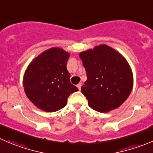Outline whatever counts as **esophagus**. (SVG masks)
Listing matches in <instances>:
<instances>
[{
	"label": "esophagus",
	"instance_id": "obj_1",
	"mask_svg": "<svg viewBox=\"0 0 153 153\" xmlns=\"http://www.w3.org/2000/svg\"><path fill=\"white\" fill-rule=\"evenodd\" d=\"M77 87H78V90H81V83H79V84H78V85H77Z\"/></svg>",
	"mask_w": 153,
	"mask_h": 153
}]
</instances>
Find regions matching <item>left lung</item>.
<instances>
[{
  "mask_svg": "<svg viewBox=\"0 0 153 153\" xmlns=\"http://www.w3.org/2000/svg\"><path fill=\"white\" fill-rule=\"evenodd\" d=\"M87 79L81 93L90 108L101 113L119 108L133 87L132 71L125 57L102 44L79 54Z\"/></svg>",
  "mask_w": 153,
  "mask_h": 153,
  "instance_id": "obj_1",
  "label": "left lung"
}]
</instances>
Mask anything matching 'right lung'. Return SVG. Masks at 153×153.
I'll list each match as a JSON object with an SVG mask.
<instances>
[{"label":"right lung","instance_id":"add662e5","mask_svg":"<svg viewBox=\"0 0 153 153\" xmlns=\"http://www.w3.org/2000/svg\"><path fill=\"white\" fill-rule=\"evenodd\" d=\"M69 53L57 47L41 53L28 65L23 78L25 94L46 112L64 108L69 96L78 89L71 84L66 69Z\"/></svg>","mask_w":153,"mask_h":153}]
</instances>
